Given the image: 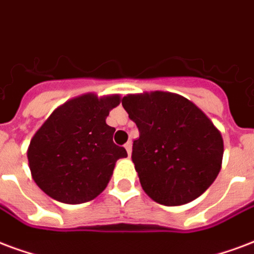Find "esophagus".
Returning a JSON list of instances; mask_svg holds the SVG:
<instances>
[{
    "mask_svg": "<svg viewBox=\"0 0 254 254\" xmlns=\"http://www.w3.org/2000/svg\"><path fill=\"white\" fill-rule=\"evenodd\" d=\"M125 147H126V150H127V154H128V155H131V148H132V143L127 142L125 144Z\"/></svg>",
    "mask_w": 254,
    "mask_h": 254,
    "instance_id": "1",
    "label": "esophagus"
}]
</instances>
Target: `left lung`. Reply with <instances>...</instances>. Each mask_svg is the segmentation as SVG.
<instances>
[{"label": "left lung", "instance_id": "obj_1", "mask_svg": "<svg viewBox=\"0 0 254 254\" xmlns=\"http://www.w3.org/2000/svg\"><path fill=\"white\" fill-rule=\"evenodd\" d=\"M122 106L139 129L131 158L148 197L178 206L206 191L224 155V140L211 120L170 92L127 95Z\"/></svg>", "mask_w": 254, "mask_h": 254}]
</instances>
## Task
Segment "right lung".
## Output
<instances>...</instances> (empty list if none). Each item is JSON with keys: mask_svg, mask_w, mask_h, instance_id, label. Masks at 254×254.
Segmentation results:
<instances>
[{"mask_svg": "<svg viewBox=\"0 0 254 254\" xmlns=\"http://www.w3.org/2000/svg\"><path fill=\"white\" fill-rule=\"evenodd\" d=\"M119 95L99 99L88 93L59 107L30 140L28 161L34 182L63 203L92 201L106 189L115 163L126 158L106 123Z\"/></svg>", "mask_w": 254, "mask_h": 254, "instance_id": "obj_1", "label": "right lung"}]
</instances>
